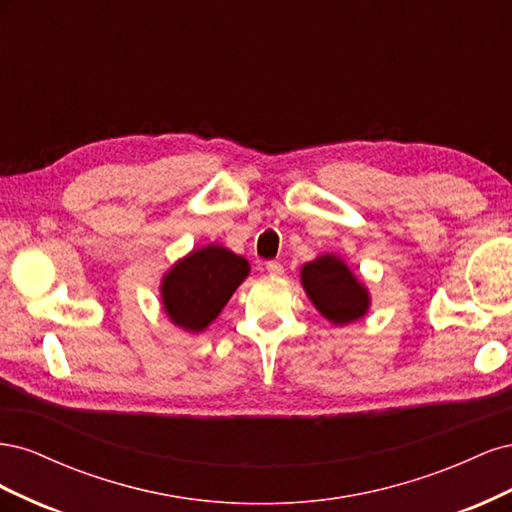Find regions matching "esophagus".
Segmentation results:
<instances>
[{"label":"esophagus","mask_w":512,"mask_h":512,"mask_svg":"<svg viewBox=\"0 0 512 512\" xmlns=\"http://www.w3.org/2000/svg\"><path fill=\"white\" fill-rule=\"evenodd\" d=\"M267 271L271 275H282L284 273V265H282V262H277V260H269L267 262Z\"/></svg>","instance_id":"esophagus-1"}]
</instances>
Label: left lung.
Listing matches in <instances>:
<instances>
[{"mask_svg": "<svg viewBox=\"0 0 512 512\" xmlns=\"http://www.w3.org/2000/svg\"><path fill=\"white\" fill-rule=\"evenodd\" d=\"M301 284L309 301L333 324L359 320L369 309V292L356 280L342 258L324 254L301 269Z\"/></svg>", "mask_w": 512, "mask_h": 512, "instance_id": "obj_1", "label": "left lung"}]
</instances>
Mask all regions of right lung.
<instances>
[{"label":"right lung","mask_w":512,"mask_h":512,"mask_svg":"<svg viewBox=\"0 0 512 512\" xmlns=\"http://www.w3.org/2000/svg\"><path fill=\"white\" fill-rule=\"evenodd\" d=\"M247 273L250 262L226 247H200L164 275V312L185 331H203L220 316Z\"/></svg>","instance_id":"right-lung-1"}]
</instances>
